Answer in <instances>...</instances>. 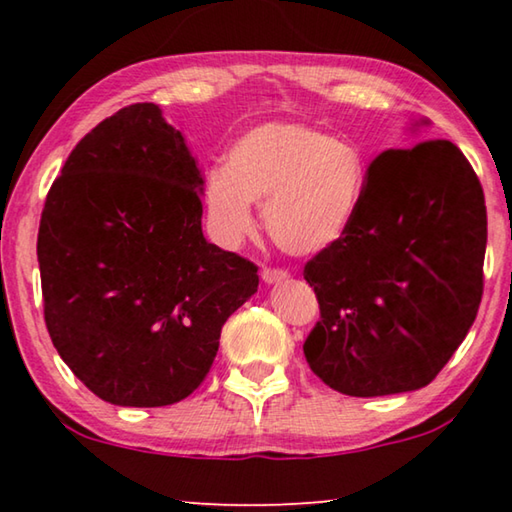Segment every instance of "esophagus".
Returning a JSON list of instances; mask_svg holds the SVG:
<instances>
[{
	"label": "esophagus",
	"mask_w": 512,
	"mask_h": 512,
	"mask_svg": "<svg viewBox=\"0 0 512 512\" xmlns=\"http://www.w3.org/2000/svg\"><path fill=\"white\" fill-rule=\"evenodd\" d=\"M262 280H264L266 284H277V282L289 280V273L282 271V268H264V271H262Z\"/></svg>",
	"instance_id": "34e87169"
}]
</instances>
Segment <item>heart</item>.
Listing matches in <instances>:
<instances>
[{
    "label": "heart",
    "instance_id": "1",
    "mask_svg": "<svg viewBox=\"0 0 512 512\" xmlns=\"http://www.w3.org/2000/svg\"><path fill=\"white\" fill-rule=\"evenodd\" d=\"M366 189L357 146L305 124H266L232 146L228 167L212 169L205 212L214 237L237 246L255 232L253 205L284 253L307 257L345 237Z\"/></svg>",
    "mask_w": 512,
    "mask_h": 512
}]
</instances>
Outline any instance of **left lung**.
Wrapping results in <instances>:
<instances>
[{
	"instance_id": "left-lung-1",
	"label": "left lung",
	"mask_w": 512,
	"mask_h": 512,
	"mask_svg": "<svg viewBox=\"0 0 512 512\" xmlns=\"http://www.w3.org/2000/svg\"><path fill=\"white\" fill-rule=\"evenodd\" d=\"M485 241L483 187L456 144L379 153L350 230L305 264L320 307L302 345L314 375L352 397L436 379L479 311Z\"/></svg>"
}]
</instances>
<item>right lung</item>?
<instances>
[{"mask_svg": "<svg viewBox=\"0 0 512 512\" xmlns=\"http://www.w3.org/2000/svg\"><path fill=\"white\" fill-rule=\"evenodd\" d=\"M203 178L155 103L76 144L51 185L38 264L51 343L103 402L167 406L210 372L257 266L203 237Z\"/></svg>", "mask_w": 512, "mask_h": 512, "instance_id": "obj_1", "label": "right lung"}]
</instances>
